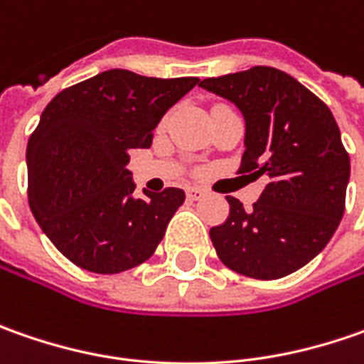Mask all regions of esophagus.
I'll use <instances>...</instances> for the list:
<instances>
[{
  "mask_svg": "<svg viewBox=\"0 0 364 364\" xmlns=\"http://www.w3.org/2000/svg\"><path fill=\"white\" fill-rule=\"evenodd\" d=\"M186 196H188V200H200L204 196V190L196 188V186H190V188H186Z\"/></svg>",
  "mask_w": 364,
  "mask_h": 364,
  "instance_id": "obj_1",
  "label": "esophagus"
}]
</instances>
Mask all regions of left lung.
<instances>
[{
	"instance_id": "left-lung-1",
	"label": "left lung",
	"mask_w": 364,
	"mask_h": 364,
	"mask_svg": "<svg viewBox=\"0 0 364 364\" xmlns=\"http://www.w3.org/2000/svg\"><path fill=\"white\" fill-rule=\"evenodd\" d=\"M198 87L243 113L239 172L267 178L251 210L227 196L231 213L210 229L218 259L255 279L298 272L328 245L344 215L350 160L334 115L314 92L272 66L204 78Z\"/></svg>"
}]
</instances>
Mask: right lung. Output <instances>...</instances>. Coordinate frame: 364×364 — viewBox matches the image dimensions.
Returning a JSON list of instances; mask_svg holds the SVG:
<instances>
[{"label":"right lung","instance_id":"add662e5","mask_svg":"<svg viewBox=\"0 0 364 364\" xmlns=\"http://www.w3.org/2000/svg\"><path fill=\"white\" fill-rule=\"evenodd\" d=\"M200 82L105 70L58 92L28 139V200L54 247L92 273H121L154 255L186 194L133 196L129 149L151 146L166 111Z\"/></svg>","mask_w":364,"mask_h":364}]
</instances>
